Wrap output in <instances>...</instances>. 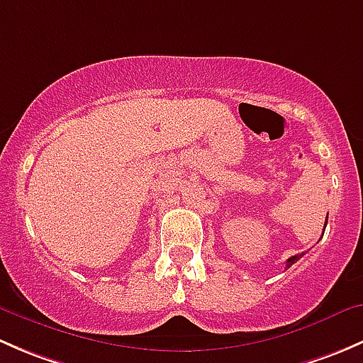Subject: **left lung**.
Returning <instances> with one entry per match:
<instances>
[{"instance_id":"obj_1","label":"left lung","mask_w":363,"mask_h":363,"mask_svg":"<svg viewBox=\"0 0 363 363\" xmlns=\"http://www.w3.org/2000/svg\"><path fill=\"white\" fill-rule=\"evenodd\" d=\"M325 226H327V223H325ZM300 258H302V255H296V256H291V258L290 259H288V262H286V267H291V265H294V263L295 262H298V259Z\"/></svg>"}]
</instances>
